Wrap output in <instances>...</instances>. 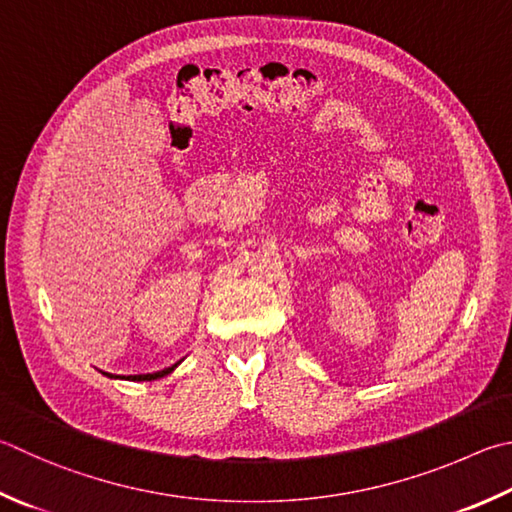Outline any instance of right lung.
I'll list each match as a JSON object with an SVG mask.
<instances>
[{
    "label": "right lung",
    "instance_id": "obj_1",
    "mask_svg": "<svg viewBox=\"0 0 512 512\" xmlns=\"http://www.w3.org/2000/svg\"><path fill=\"white\" fill-rule=\"evenodd\" d=\"M174 367H176V365H174ZM174 367H167V369H163V371H154V374H141V376H134V380H156V378H163V376L170 374V371H172Z\"/></svg>",
    "mask_w": 512,
    "mask_h": 512
}]
</instances>
